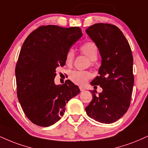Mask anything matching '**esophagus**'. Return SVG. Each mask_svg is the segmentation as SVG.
<instances>
[{
    "instance_id": "esophagus-1",
    "label": "esophagus",
    "mask_w": 148,
    "mask_h": 148,
    "mask_svg": "<svg viewBox=\"0 0 148 148\" xmlns=\"http://www.w3.org/2000/svg\"><path fill=\"white\" fill-rule=\"evenodd\" d=\"M79 89H80V90H81V92L84 91V90H85V89L84 88H83V87H81V86H80V87H79Z\"/></svg>"
}]
</instances>
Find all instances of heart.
<instances>
[{"label": "heart", "instance_id": "obj_1", "mask_svg": "<svg viewBox=\"0 0 148 148\" xmlns=\"http://www.w3.org/2000/svg\"><path fill=\"white\" fill-rule=\"evenodd\" d=\"M82 52L87 56L91 61H95L98 57V47L95 43L92 42H85L81 47ZM74 58V51L72 49L67 51L65 56V63L67 65H71ZM91 78V74L87 71L74 70L69 72V79L73 83L77 85H83Z\"/></svg>", "mask_w": 148, "mask_h": 148}]
</instances>
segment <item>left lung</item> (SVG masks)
Wrapping results in <instances>:
<instances>
[{
	"label": "left lung",
	"mask_w": 148,
	"mask_h": 148,
	"mask_svg": "<svg viewBox=\"0 0 148 148\" xmlns=\"http://www.w3.org/2000/svg\"><path fill=\"white\" fill-rule=\"evenodd\" d=\"M85 32L101 56L99 76L90 84L103 88L98 95L96 90L90 91L93 99L85 111L98 122L112 123L125 114L130 104L134 85L130 46L122 32L113 25L96 23Z\"/></svg>",
	"instance_id": "8db88e82"
}]
</instances>
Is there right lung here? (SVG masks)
I'll return each mask as SVG.
<instances>
[{"instance_id": "right-lung-1", "label": "right lung", "mask_w": 148, "mask_h": 148, "mask_svg": "<svg viewBox=\"0 0 148 148\" xmlns=\"http://www.w3.org/2000/svg\"><path fill=\"white\" fill-rule=\"evenodd\" d=\"M83 36L78 27L40 26L27 37L21 47L15 74L17 96L26 116L33 123L48 127L60 120L65 106L80 92L67 80L56 85V69L65 64V56Z\"/></svg>"}]
</instances>
